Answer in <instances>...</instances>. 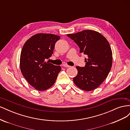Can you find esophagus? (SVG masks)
I'll use <instances>...</instances> for the list:
<instances>
[{
  "instance_id": "34e87169",
  "label": "esophagus",
  "mask_w": 130,
  "mask_h": 130,
  "mask_svg": "<svg viewBox=\"0 0 130 130\" xmlns=\"http://www.w3.org/2000/svg\"><path fill=\"white\" fill-rule=\"evenodd\" d=\"M63 66L64 67H66V68H68V67H70V66H69V65H67V64H63Z\"/></svg>"
}]
</instances>
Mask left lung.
Returning a JSON list of instances; mask_svg holds the SVG:
<instances>
[{
    "mask_svg": "<svg viewBox=\"0 0 130 130\" xmlns=\"http://www.w3.org/2000/svg\"><path fill=\"white\" fill-rule=\"evenodd\" d=\"M67 35L79 47L80 54L88 57L85 67H76L78 73L73 78L74 84L86 91L95 89L104 81L112 67V52L108 42L93 30Z\"/></svg>",
    "mask_w": 130,
    "mask_h": 130,
    "instance_id": "1",
    "label": "left lung"
}]
</instances>
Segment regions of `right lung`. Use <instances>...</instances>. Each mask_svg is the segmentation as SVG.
I'll list each match as a JSON object with an SVG mask.
<instances>
[{
	"instance_id": "add662e5",
	"label": "right lung",
	"mask_w": 130,
	"mask_h": 130,
	"mask_svg": "<svg viewBox=\"0 0 130 130\" xmlns=\"http://www.w3.org/2000/svg\"><path fill=\"white\" fill-rule=\"evenodd\" d=\"M60 37L53 34H38L23 45L20 58L21 72L30 85L38 90L52 87L61 71L60 66L46 61L52 56L55 44Z\"/></svg>"
}]
</instances>
